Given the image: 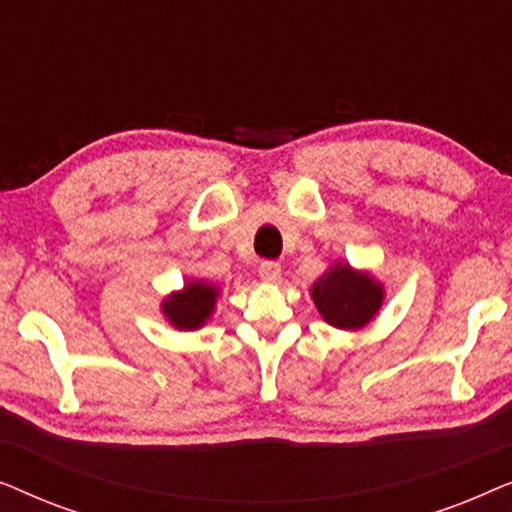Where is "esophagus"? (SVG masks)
<instances>
[{
	"mask_svg": "<svg viewBox=\"0 0 512 512\" xmlns=\"http://www.w3.org/2000/svg\"><path fill=\"white\" fill-rule=\"evenodd\" d=\"M258 275H261L263 282L275 284L279 282V277H282V265L275 261H263L261 268H258Z\"/></svg>",
	"mask_w": 512,
	"mask_h": 512,
	"instance_id": "1",
	"label": "esophagus"
}]
</instances>
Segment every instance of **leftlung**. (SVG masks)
<instances>
[{
    "instance_id": "8db88e82",
    "label": "left lung",
    "mask_w": 512,
    "mask_h": 512,
    "mask_svg": "<svg viewBox=\"0 0 512 512\" xmlns=\"http://www.w3.org/2000/svg\"><path fill=\"white\" fill-rule=\"evenodd\" d=\"M314 305L335 328L366 326L382 305V286L349 265H335L312 286Z\"/></svg>"
}]
</instances>
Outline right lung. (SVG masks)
I'll return each instance as SVG.
<instances>
[{"mask_svg": "<svg viewBox=\"0 0 512 512\" xmlns=\"http://www.w3.org/2000/svg\"><path fill=\"white\" fill-rule=\"evenodd\" d=\"M216 296H219V291L214 286L193 282L186 286V291L167 298L163 303V312L179 331H193V328L205 324L209 314H212Z\"/></svg>", "mask_w": 512, "mask_h": 512, "instance_id": "obj_1", "label": "right lung"}]
</instances>
